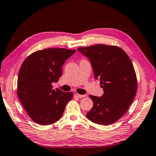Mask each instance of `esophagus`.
I'll list each match as a JSON object with an SVG mask.
<instances>
[{"label": "esophagus", "instance_id": "esophagus-1", "mask_svg": "<svg viewBox=\"0 0 156 156\" xmlns=\"http://www.w3.org/2000/svg\"><path fill=\"white\" fill-rule=\"evenodd\" d=\"M73 95L75 96H77V97H78V98H84V97H85V96H86V95H80V94H78L76 93V91H74V92H73Z\"/></svg>", "mask_w": 156, "mask_h": 156}]
</instances>
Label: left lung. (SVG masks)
<instances>
[{"mask_svg": "<svg viewBox=\"0 0 156 156\" xmlns=\"http://www.w3.org/2000/svg\"><path fill=\"white\" fill-rule=\"evenodd\" d=\"M77 51L89 59L94 76L100 81L103 94L90 95L93 107L87 113L91 122L110 125L126 112L137 92V77L132 62L119 47L96 44L79 47Z\"/></svg>", "mask_w": 156, "mask_h": 156, "instance_id": "left-lung-1", "label": "left lung"}]
</instances>
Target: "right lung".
<instances>
[{
    "instance_id": "obj_1",
    "label": "right lung",
    "mask_w": 156,
    "mask_h": 156,
    "mask_svg": "<svg viewBox=\"0 0 156 156\" xmlns=\"http://www.w3.org/2000/svg\"><path fill=\"white\" fill-rule=\"evenodd\" d=\"M76 50L47 48L30 55L22 64L17 94L30 118L40 125H50L62 117L73 92L53 90L62 73V66Z\"/></svg>"
}]
</instances>
